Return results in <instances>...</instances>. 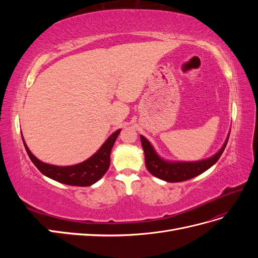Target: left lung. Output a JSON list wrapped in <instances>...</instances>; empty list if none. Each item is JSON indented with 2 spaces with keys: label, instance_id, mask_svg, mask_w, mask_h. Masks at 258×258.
Wrapping results in <instances>:
<instances>
[{
  "label": "left lung",
  "instance_id": "obj_1",
  "mask_svg": "<svg viewBox=\"0 0 258 258\" xmlns=\"http://www.w3.org/2000/svg\"><path fill=\"white\" fill-rule=\"evenodd\" d=\"M140 138H141V143L145 154V166L148 172L170 183L187 181V179L204 173L206 170L212 167L220 159L228 141V140H226L222 150L209 159L196 162H169L162 160L156 154L151 143L144 137L141 136Z\"/></svg>",
  "mask_w": 258,
  "mask_h": 258
}]
</instances>
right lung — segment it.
I'll return each instance as SVG.
<instances>
[{
  "label": "right lung",
  "instance_id": "1",
  "mask_svg": "<svg viewBox=\"0 0 258 258\" xmlns=\"http://www.w3.org/2000/svg\"><path fill=\"white\" fill-rule=\"evenodd\" d=\"M119 132L120 130L115 131L92 157L82 163H79V165L70 167L51 166L48 165V163H44L40 161L30 152L25 141H23V139L22 141L31 161L34 163V166L40 170L44 175L48 176L54 179V181L62 184L86 187L95 184L106 173V171L108 170V167H110L111 163L110 155L112 147L116 141L117 137H118Z\"/></svg>",
  "mask_w": 258,
  "mask_h": 258
}]
</instances>
